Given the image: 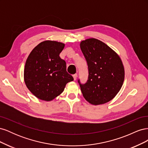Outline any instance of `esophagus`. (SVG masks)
Masks as SVG:
<instances>
[{
	"instance_id": "esophagus-1",
	"label": "esophagus",
	"mask_w": 148,
	"mask_h": 148,
	"mask_svg": "<svg viewBox=\"0 0 148 148\" xmlns=\"http://www.w3.org/2000/svg\"><path fill=\"white\" fill-rule=\"evenodd\" d=\"M73 79L74 80H76L77 79V74H75L73 75Z\"/></svg>"
}]
</instances>
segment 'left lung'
<instances>
[{
  "label": "left lung",
  "instance_id": "obj_1",
  "mask_svg": "<svg viewBox=\"0 0 148 148\" xmlns=\"http://www.w3.org/2000/svg\"><path fill=\"white\" fill-rule=\"evenodd\" d=\"M80 48L88 69L87 82L82 84L78 80L83 97L93 105L110 101L119 92L124 81L120 58L105 43L95 38L82 41Z\"/></svg>",
  "mask_w": 148,
  "mask_h": 148
}]
</instances>
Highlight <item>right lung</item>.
Listing matches in <instances>:
<instances>
[{
    "mask_svg": "<svg viewBox=\"0 0 148 148\" xmlns=\"http://www.w3.org/2000/svg\"><path fill=\"white\" fill-rule=\"evenodd\" d=\"M64 46L57 41H43L33 49L26 60L25 82L39 99H53L64 91L67 83L73 80L67 73L65 61L59 56Z\"/></svg>",
    "mask_w": 148,
    "mask_h": 148,
    "instance_id": "right-lung-1",
    "label": "right lung"
}]
</instances>
